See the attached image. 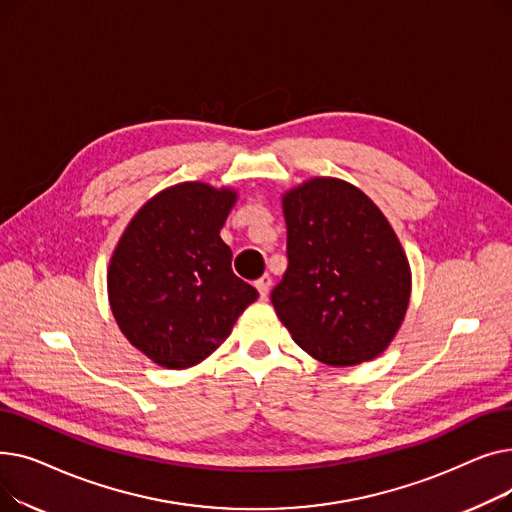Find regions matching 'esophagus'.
I'll use <instances>...</instances> for the list:
<instances>
[{"label":"esophagus","mask_w":512,"mask_h":512,"mask_svg":"<svg viewBox=\"0 0 512 512\" xmlns=\"http://www.w3.org/2000/svg\"><path fill=\"white\" fill-rule=\"evenodd\" d=\"M270 286H272V278L270 276H261L257 282H255V288L259 290V294H261V299H265L267 297V292H270Z\"/></svg>","instance_id":"obj_1"}]
</instances>
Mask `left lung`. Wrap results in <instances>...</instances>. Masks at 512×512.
Instances as JSON below:
<instances>
[{"label":"left lung","mask_w":512,"mask_h":512,"mask_svg":"<svg viewBox=\"0 0 512 512\" xmlns=\"http://www.w3.org/2000/svg\"><path fill=\"white\" fill-rule=\"evenodd\" d=\"M288 267L272 305L313 359L380 357L405 321L411 265L382 209L355 184L317 176L282 195Z\"/></svg>","instance_id":"obj_1"}]
</instances>
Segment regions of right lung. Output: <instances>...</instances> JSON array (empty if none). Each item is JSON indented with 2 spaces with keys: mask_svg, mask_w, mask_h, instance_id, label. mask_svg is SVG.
<instances>
[{
  "mask_svg": "<svg viewBox=\"0 0 512 512\" xmlns=\"http://www.w3.org/2000/svg\"><path fill=\"white\" fill-rule=\"evenodd\" d=\"M238 193L180 182L132 215L107 267V299L126 340L153 363L205 361L259 292L232 272L222 240Z\"/></svg>",
  "mask_w": 512,
  "mask_h": 512,
  "instance_id": "1",
  "label": "right lung"
}]
</instances>
